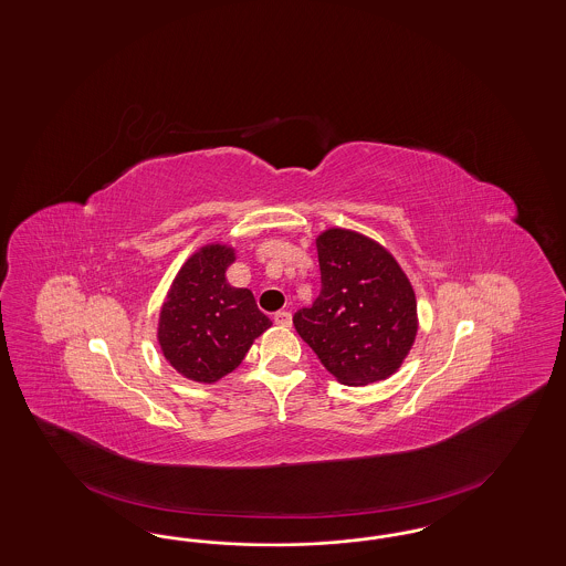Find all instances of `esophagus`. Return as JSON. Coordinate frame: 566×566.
<instances>
[{
	"label": "esophagus",
	"instance_id": "esophagus-1",
	"mask_svg": "<svg viewBox=\"0 0 566 566\" xmlns=\"http://www.w3.org/2000/svg\"><path fill=\"white\" fill-rule=\"evenodd\" d=\"M273 322H275L277 326H284V328H289V326L293 324V315H291V312L273 313Z\"/></svg>",
	"mask_w": 566,
	"mask_h": 566
}]
</instances>
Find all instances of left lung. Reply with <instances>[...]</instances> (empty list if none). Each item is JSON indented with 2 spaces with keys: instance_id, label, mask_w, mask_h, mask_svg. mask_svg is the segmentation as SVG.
Segmentation results:
<instances>
[{
  "instance_id": "8db88e82",
  "label": "left lung",
  "mask_w": 566,
  "mask_h": 566,
  "mask_svg": "<svg viewBox=\"0 0 566 566\" xmlns=\"http://www.w3.org/2000/svg\"><path fill=\"white\" fill-rule=\"evenodd\" d=\"M322 291L294 313L301 338L347 387L401 368L418 332L416 294L395 256L368 235L331 228L317 235Z\"/></svg>"
}]
</instances>
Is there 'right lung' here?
Instances as JSON below:
<instances>
[{"instance_id": "1", "label": "right lung", "mask_w": 566, "mask_h": 566, "mask_svg": "<svg viewBox=\"0 0 566 566\" xmlns=\"http://www.w3.org/2000/svg\"><path fill=\"white\" fill-rule=\"evenodd\" d=\"M235 261L228 244L198 249L177 272L158 315V345L181 376L213 385L234 371L256 336L272 326L249 289L226 272Z\"/></svg>"}]
</instances>
